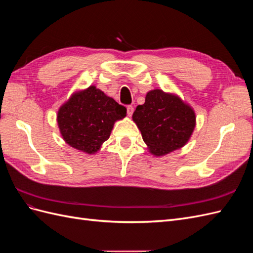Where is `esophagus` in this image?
<instances>
[{"instance_id": "34e87169", "label": "esophagus", "mask_w": 253, "mask_h": 253, "mask_svg": "<svg viewBox=\"0 0 253 253\" xmlns=\"http://www.w3.org/2000/svg\"><path fill=\"white\" fill-rule=\"evenodd\" d=\"M133 112H134V108L132 105H128L127 108H126V113H127V116L128 117H131L132 115H133Z\"/></svg>"}]
</instances>
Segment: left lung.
<instances>
[{"mask_svg": "<svg viewBox=\"0 0 253 253\" xmlns=\"http://www.w3.org/2000/svg\"><path fill=\"white\" fill-rule=\"evenodd\" d=\"M132 118L149 152L157 157L186 145L196 126L191 105L159 88L148 91L145 102L137 106Z\"/></svg>", "mask_w": 253, "mask_h": 253, "instance_id": "left-lung-1", "label": "left lung"}]
</instances>
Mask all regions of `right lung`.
<instances>
[{"mask_svg":"<svg viewBox=\"0 0 253 253\" xmlns=\"http://www.w3.org/2000/svg\"><path fill=\"white\" fill-rule=\"evenodd\" d=\"M126 116V109L101 89L90 85L77 90L60 106L58 127L72 148L95 154L109 139L115 122Z\"/></svg>","mask_w":253,"mask_h":253,"instance_id":"1","label":"right lung"}]
</instances>
